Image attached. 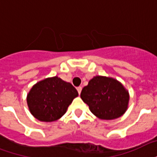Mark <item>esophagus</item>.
I'll return each instance as SVG.
<instances>
[{
	"mask_svg": "<svg viewBox=\"0 0 157 157\" xmlns=\"http://www.w3.org/2000/svg\"><path fill=\"white\" fill-rule=\"evenodd\" d=\"M76 89H77V91H78L79 94H81V90H82V88H81V86H79V87H77V88H76Z\"/></svg>",
	"mask_w": 157,
	"mask_h": 157,
	"instance_id": "34e87169",
	"label": "esophagus"
}]
</instances>
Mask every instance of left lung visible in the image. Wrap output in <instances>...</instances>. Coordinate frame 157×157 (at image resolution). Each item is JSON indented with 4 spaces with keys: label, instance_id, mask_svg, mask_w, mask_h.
<instances>
[{
    "label": "left lung",
    "instance_id": "left-lung-1",
    "mask_svg": "<svg viewBox=\"0 0 157 157\" xmlns=\"http://www.w3.org/2000/svg\"><path fill=\"white\" fill-rule=\"evenodd\" d=\"M81 98L90 109L101 119L110 120L125 113L128 104V92L113 78L97 76L90 80L81 90Z\"/></svg>",
    "mask_w": 157,
    "mask_h": 157
}]
</instances>
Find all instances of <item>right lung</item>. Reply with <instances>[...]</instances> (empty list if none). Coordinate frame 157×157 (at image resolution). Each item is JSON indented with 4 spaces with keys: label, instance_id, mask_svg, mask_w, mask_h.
I'll use <instances>...</instances> for the list:
<instances>
[{
    "label": "right lung",
    "instance_id": "right-lung-1",
    "mask_svg": "<svg viewBox=\"0 0 157 157\" xmlns=\"http://www.w3.org/2000/svg\"><path fill=\"white\" fill-rule=\"evenodd\" d=\"M77 95L78 92L71 84L54 76L35 84L27 96V103L37 119L52 122L66 113Z\"/></svg>",
    "mask_w": 157,
    "mask_h": 157
}]
</instances>
